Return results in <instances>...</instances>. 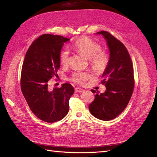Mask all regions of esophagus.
<instances>
[{
  "mask_svg": "<svg viewBox=\"0 0 157 157\" xmlns=\"http://www.w3.org/2000/svg\"><path fill=\"white\" fill-rule=\"evenodd\" d=\"M75 90V92H78V93L83 92L84 91V90L83 89L80 88H76Z\"/></svg>",
  "mask_w": 157,
  "mask_h": 157,
  "instance_id": "1",
  "label": "esophagus"
}]
</instances>
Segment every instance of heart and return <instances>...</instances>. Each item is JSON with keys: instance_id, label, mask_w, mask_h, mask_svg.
<instances>
[{"instance_id": "obj_1", "label": "heart", "mask_w": 157, "mask_h": 157, "mask_svg": "<svg viewBox=\"0 0 157 157\" xmlns=\"http://www.w3.org/2000/svg\"><path fill=\"white\" fill-rule=\"evenodd\" d=\"M74 49L89 59V64L96 73H102L106 70L109 63V56L105 52L102 51L101 46L88 37L78 39L73 44ZM69 53L63 50L59 54V61L63 66L69 63ZM91 78V74L88 71H75L70 78L71 81L83 85Z\"/></svg>"}]
</instances>
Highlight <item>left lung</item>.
Masks as SVG:
<instances>
[{
	"instance_id": "left-lung-1",
	"label": "left lung",
	"mask_w": 157,
	"mask_h": 157,
	"mask_svg": "<svg viewBox=\"0 0 157 157\" xmlns=\"http://www.w3.org/2000/svg\"><path fill=\"white\" fill-rule=\"evenodd\" d=\"M97 34L103 36L110 51L109 63L103 74L101 83L106 87L105 92L98 94L92 90L94 100L90 104V112L101 121H111L124 110L134 88V68L129 52L122 42L107 31Z\"/></svg>"
}]
</instances>
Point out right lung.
I'll return each mask as SVG.
<instances>
[{
  "label": "right lung",
  "mask_w": 157,
  "mask_h": 157,
  "mask_svg": "<svg viewBox=\"0 0 157 157\" xmlns=\"http://www.w3.org/2000/svg\"><path fill=\"white\" fill-rule=\"evenodd\" d=\"M69 39L60 35L44 34L29 46L21 73V90L34 115L44 122H55L69 112V101L74 88L69 83L52 89L50 79L58 77L59 54Z\"/></svg>",
  "instance_id": "1"
}]
</instances>
